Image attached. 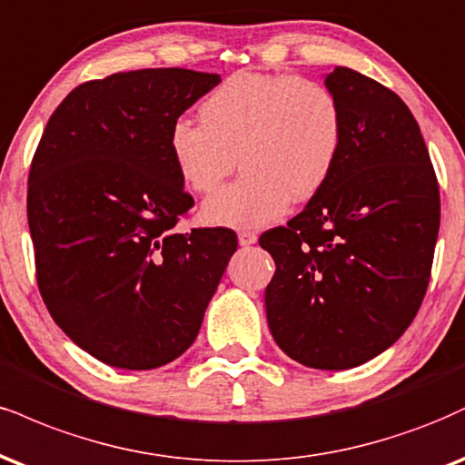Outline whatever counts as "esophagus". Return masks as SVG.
<instances>
[{"mask_svg":"<svg viewBox=\"0 0 465 465\" xmlns=\"http://www.w3.org/2000/svg\"><path fill=\"white\" fill-rule=\"evenodd\" d=\"M238 242L240 247H251V244L257 242V233L249 232V229H242V232L238 233Z\"/></svg>","mask_w":465,"mask_h":465,"instance_id":"34e87169","label":"esophagus"}]
</instances>
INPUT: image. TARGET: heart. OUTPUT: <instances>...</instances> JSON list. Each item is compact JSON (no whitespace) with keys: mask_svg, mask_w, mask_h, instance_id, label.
Segmentation results:
<instances>
[{"mask_svg":"<svg viewBox=\"0 0 465 465\" xmlns=\"http://www.w3.org/2000/svg\"><path fill=\"white\" fill-rule=\"evenodd\" d=\"M194 123L179 116L169 130L177 175L210 194L236 169L244 175L203 203V218L223 227H264L279 221L290 197L307 201L338 164L344 119L324 84L299 75L240 71L199 105Z\"/></svg>","mask_w":465,"mask_h":465,"instance_id":"heart-1","label":"heart"}]
</instances>
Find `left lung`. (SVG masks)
I'll list each match as a JSON object with an SVG mask.
<instances>
[{"label": "left lung", "instance_id": "1", "mask_svg": "<svg viewBox=\"0 0 465 465\" xmlns=\"http://www.w3.org/2000/svg\"><path fill=\"white\" fill-rule=\"evenodd\" d=\"M342 108L338 164L301 214L262 233L275 260L266 318L288 357L318 371L366 363L405 333L427 292L440 186L399 94L346 66L324 77Z\"/></svg>", "mask_w": 465, "mask_h": 465}]
</instances>
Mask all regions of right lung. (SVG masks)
Instances as JSON below:
<instances>
[{
  "label": "right lung",
  "instance_id": "1",
  "mask_svg": "<svg viewBox=\"0 0 465 465\" xmlns=\"http://www.w3.org/2000/svg\"><path fill=\"white\" fill-rule=\"evenodd\" d=\"M218 82L190 69L84 82L38 143L27 177L38 290L55 324L108 366L151 371L182 355L238 249L232 229L173 232L194 201L169 130Z\"/></svg>",
  "mask_w": 465,
  "mask_h": 465
}]
</instances>
